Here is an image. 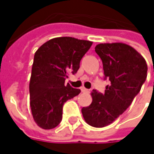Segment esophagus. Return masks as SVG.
Instances as JSON below:
<instances>
[{
	"label": "esophagus",
	"instance_id": "34e87169",
	"mask_svg": "<svg viewBox=\"0 0 154 154\" xmlns=\"http://www.w3.org/2000/svg\"><path fill=\"white\" fill-rule=\"evenodd\" d=\"M81 91H82V93H85V94H89L90 93V90H88V89H86L85 87H82L81 88Z\"/></svg>",
	"mask_w": 154,
	"mask_h": 154
}]
</instances>
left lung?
<instances>
[{"mask_svg":"<svg viewBox=\"0 0 154 154\" xmlns=\"http://www.w3.org/2000/svg\"><path fill=\"white\" fill-rule=\"evenodd\" d=\"M95 52L110 84L103 94L96 90L92 92V103L82 108V114L88 125L103 128L130 106L146 79L147 64L137 51L122 43L97 45Z\"/></svg>","mask_w":154,"mask_h":154,"instance_id":"obj_1","label":"left lung"}]
</instances>
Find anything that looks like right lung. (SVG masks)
I'll use <instances>...</instances> for the list:
<instances>
[{"instance_id":"right-lung-1","label":"right lung","mask_w":154,"mask_h":154,"mask_svg":"<svg viewBox=\"0 0 154 154\" xmlns=\"http://www.w3.org/2000/svg\"><path fill=\"white\" fill-rule=\"evenodd\" d=\"M93 42L74 37H56L35 51L29 83L30 108L34 120L44 129L56 128L62 119L64 103L79 94L65 80L75 74Z\"/></svg>"}]
</instances>
